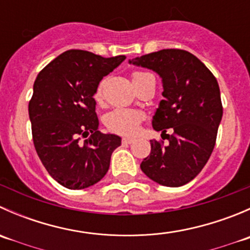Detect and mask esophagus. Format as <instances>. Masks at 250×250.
I'll list each match as a JSON object with an SVG mask.
<instances>
[{
    "instance_id": "34e87169",
    "label": "esophagus",
    "mask_w": 250,
    "mask_h": 250,
    "mask_svg": "<svg viewBox=\"0 0 250 250\" xmlns=\"http://www.w3.org/2000/svg\"><path fill=\"white\" fill-rule=\"evenodd\" d=\"M133 141H134V139H133V138H123V139H122V143L123 144H132Z\"/></svg>"
}]
</instances>
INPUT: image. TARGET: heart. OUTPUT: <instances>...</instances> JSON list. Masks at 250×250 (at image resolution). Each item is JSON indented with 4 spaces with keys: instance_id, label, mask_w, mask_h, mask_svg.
Returning <instances> with one entry per match:
<instances>
[{
    "instance_id": "b5f03b06",
    "label": "heart",
    "mask_w": 250,
    "mask_h": 250,
    "mask_svg": "<svg viewBox=\"0 0 250 250\" xmlns=\"http://www.w3.org/2000/svg\"><path fill=\"white\" fill-rule=\"evenodd\" d=\"M147 75L146 72H134L133 81ZM103 88L104 82H100L94 93V99L97 103L103 102ZM143 121V115L138 111L127 109H116L105 116V125L111 132L123 135H132L138 132L139 125Z\"/></svg>"
}]
</instances>
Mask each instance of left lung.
<instances>
[{"label":"left lung","instance_id":"8db88e82","mask_svg":"<svg viewBox=\"0 0 250 250\" xmlns=\"http://www.w3.org/2000/svg\"><path fill=\"white\" fill-rule=\"evenodd\" d=\"M129 64L157 72L163 83L165 99L152 127L166 135L168 144L150 140L151 152L141 162V170L160 185H185L203 169L215 146L223 117L218 81L197 57L183 49L158 50ZM168 127L173 135L165 134Z\"/></svg>","mask_w":250,"mask_h":250}]
</instances>
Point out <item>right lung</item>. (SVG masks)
<instances>
[{"label": "right lung", "instance_id": "1", "mask_svg": "<svg viewBox=\"0 0 250 250\" xmlns=\"http://www.w3.org/2000/svg\"><path fill=\"white\" fill-rule=\"evenodd\" d=\"M125 55L104 58L70 49L37 75L29 103L32 139L42 165L55 181L70 190L102 180L121 138L99 132L94 93L103 77ZM81 137L87 139L80 141Z\"/></svg>", "mask_w": 250, "mask_h": 250}]
</instances>
